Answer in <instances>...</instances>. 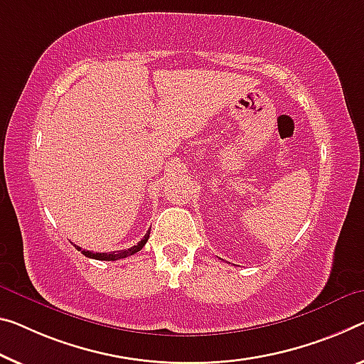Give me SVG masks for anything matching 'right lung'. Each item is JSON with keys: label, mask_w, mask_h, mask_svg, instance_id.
<instances>
[{"label": "right lung", "mask_w": 364, "mask_h": 364, "mask_svg": "<svg viewBox=\"0 0 364 364\" xmlns=\"http://www.w3.org/2000/svg\"><path fill=\"white\" fill-rule=\"evenodd\" d=\"M148 237H149V231L146 232V236H144L141 240H139V242H138L136 245H133V247H130V249H125V250H117V252H102V254H100V252H91V250H82L81 247H77V245H75V247H76L77 250H81L82 255L89 257V259L107 260V262H110V260H120V259H125V257H128V255H133V254L139 252V250L143 249V245L148 242Z\"/></svg>", "instance_id": "1"}]
</instances>
